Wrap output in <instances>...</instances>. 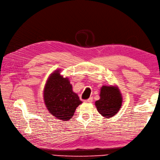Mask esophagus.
<instances>
[{
	"label": "esophagus",
	"instance_id": "esophagus-1",
	"mask_svg": "<svg viewBox=\"0 0 160 160\" xmlns=\"http://www.w3.org/2000/svg\"><path fill=\"white\" fill-rule=\"evenodd\" d=\"M83 102H92V98L90 97V98H89L88 99H86V100H84Z\"/></svg>",
	"mask_w": 160,
	"mask_h": 160
}]
</instances>
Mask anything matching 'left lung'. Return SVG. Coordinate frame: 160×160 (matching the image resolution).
I'll return each instance as SVG.
<instances>
[{"instance_id":"obj_1","label":"left lung","mask_w":160,"mask_h":160,"mask_svg":"<svg viewBox=\"0 0 160 160\" xmlns=\"http://www.w3.org/2000/svg\"><path fill=\"white\" fill-rule=\"evenodd\" d=\"M122 102V96L118 88L103 86L101 89L100 99L95 102V105L100 114L108 118L118 113Z\"/></svg>"}]
</instances>
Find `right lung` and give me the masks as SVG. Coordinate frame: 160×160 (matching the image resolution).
<instances>
[{"label":"right lung","mask_w":160,"mask_h":160,"mask_svg":"<svg viewBox=\"0 0 160 160\" xmlns=\"http://www.w3.org/2000/svg\"><path fill=\"white\" fill-rule=\"evenodd\" d=\"M55 70L48 77L44 90V100L50 114L63 121L70 120L82 101L72 91L68 78Z\"/></svg>","instance_id":"right-lung-1"}]
</instances>
